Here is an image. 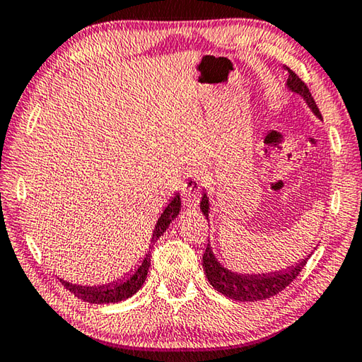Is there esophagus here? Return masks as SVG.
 I'll list each match as a JSON object with an SVG mask.
<instances>
[{"label":"esophagus","mask_w":362,"mask_h":362,"mask_svg":"<svg viewBox=\"0 0 362 362\" xmlns=\"http://www.w3.org/2000/svg\"><path fill=\"white\" fill-rule=\"evenodd\" d=\"M201 187H203V174L199 170H192L185 175L182 183V199L187 206H196L199 203Z\"/></svg>","instance_id":"1"}]
</instances>
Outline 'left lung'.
I'll return each instance as SVG.
<instances>
[{
	"label": "left lung",
	"mask_w": 362,
	"mask_h": 362,
	"mask_svg": "<svg viewBox=\"0 0 362 362\" xmlns=\"http://www.w3.org/2000/svg\"><path fill=\"white\" fill-rule=\"evenodd\" d=\"M286 69L287 73H289L287 88H289L292 93L302 95L317 118H322L320 108H317L313 95L310 93L308 86H306L289 66H286ZM201 212H203L206 218L209 220V199H207L206 193L203 194V199H201ZM308 257H311V254ZM308 257L297 263L296 267L281 269V272L268 274H238L220 265L216 255L212 254L211 244H207L203 255V267L207 281L212 284L214 289L223 293L225 297L238 300V302H255V300H265L276 296L281 291H284L286 287L298 276L300 272H302L306 262H308Z\"/></svg>",
	"instance_id": "obj_1"
}]
</instances>
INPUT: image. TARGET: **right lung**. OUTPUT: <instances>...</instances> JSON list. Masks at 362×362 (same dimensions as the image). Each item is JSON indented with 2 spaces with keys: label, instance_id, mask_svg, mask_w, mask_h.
<instances>
[{
  "label": "right lung",
  "instance_id": "right-lung-1",
  "mask_svg": "<svg viewBox=\"0 0 362 362\" xmlns=\"http://www.w3.org/2000/svg\"><path fill=\"white\" fill-rule=\"evenodd\" d=\"M179 212H180V194H175L173 201L168 204L166 209L163 211L161 217L158 218V222L155 225V231H153V236H151L148 254L145 255L142 265L134 272V274L127 276V279L122 278L119 281H113V283L105 284V286H94V287L76 286V284L66 283L64 279H60V283H62L64 287H66L73 296L81 298L83 302H88V303H95V305L116 303V302H121V300L132 297L134 293L144 286L146 279V273H148V268H150V254H151L150 249L153 247V244L161 238L163 233L168 230V226L173 223V220L179 216Z\"/></svg>",
  "mask_w": 362,
  "mask_h": 362
}]
</instances>
